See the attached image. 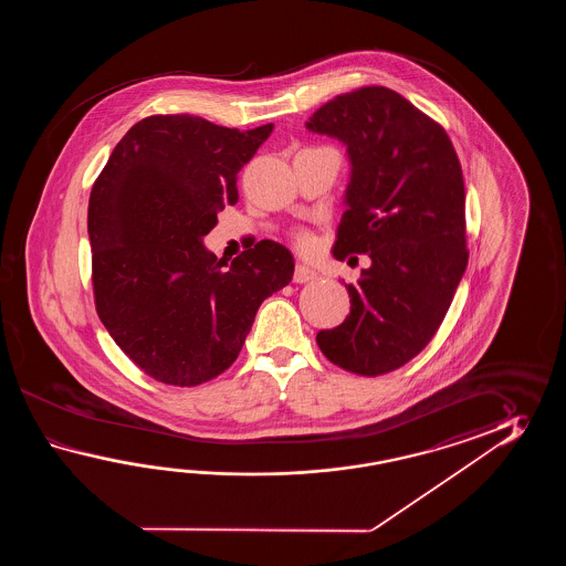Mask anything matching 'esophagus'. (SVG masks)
<instances>
[{"mask_svg": "<svg viewBox=\"0 0 566 566\" xmlns=\"http://www.w3.org/2000/svg\"><path fill=\"white\" fill-rule=\"evenodd\" d=\"M315 277H317V273H315L313 269H310V266H295V273H293V281H295V283H307V281H313Z\"/></svg>", "mask_w": 566, "mask_h": 566, "instance_id": "obj_1", "label": "esophagus"}]
</instances>
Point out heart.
I'll return each mask as SVG.
<instances>
[{"label": "heart", "instance_id": "b5f03b06", "mask_svg": "<svg viewBox=\"0 0 566 566\" xmlns=\"http://www.w3.org/2000/svg\"><path fill=\"white\" fill-rule=\"evenodd\" d=\"M297 242H300L301 249H310L312 247V239L307 234H303V232L297 234Z\"/></svg>", "mask_w": 566, "mask_h": 566}]
</instances>
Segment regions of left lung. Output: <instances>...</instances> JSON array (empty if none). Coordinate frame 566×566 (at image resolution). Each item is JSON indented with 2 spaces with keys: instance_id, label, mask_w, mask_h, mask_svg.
<instances>
[{
  "instance_id": "1",
  "label": "left lung",
  "mask_w": 566,
  "mask_h": 566,
  "mask_svg": "<svg viewBox=\"0 0 566 566\" xmlns=\"http://www.w3.org/2000/svg\"><path fill=\"white\" fill-rule=\"evenodd\" d=\"M305 127L346 145L352 164L334 256L373 261L346 285L348 317L317 346L348 373H392L433 339L468 266L458 154L439 123L386 86L337 95Z\"/></svg>"
}]
</instances>
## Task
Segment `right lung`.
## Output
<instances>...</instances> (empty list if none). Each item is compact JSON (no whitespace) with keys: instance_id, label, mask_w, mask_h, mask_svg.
<instances>
[{"instance_id":"right-lung-1","label":"right lung","mask_w":566,"mask_h":566,"mask_svg":"<svg viewBox=\"0 0 566 566\" xmlns=\"http://www.w3.org/2000/svg\"><path fill=\"white\" fill-rule=\"evenodd\" d=\"M273 132H239L192 115L135 123L88 200L96 313L111 337L164 385L198 386L241 352L261 303L289 285L295 261L261 241L218 261L205 247L237 205V174Z\"/></svg>"}]
</instances>
